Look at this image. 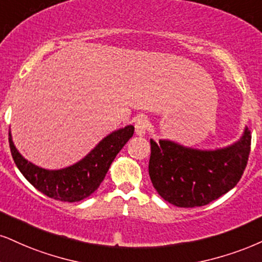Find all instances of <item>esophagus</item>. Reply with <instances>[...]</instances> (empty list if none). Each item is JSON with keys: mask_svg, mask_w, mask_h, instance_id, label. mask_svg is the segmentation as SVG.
<instances>
[{"mask_svg": "<svg viewBox=\"0 0 262 262\" xmlns=\"http://www.w3.org/2000/svg\"><path fill=\"white\" fill-rule=\"evenodd\" d=\"M148 125H149V122H148L147 118H144V116L137 118V120L135 121V131H136V135H138V136H144L146 132L148 131Z\"/></svg>", "mask_w": 262, "mask_h": 262, "instance_id": "esophagus-1", "label": "esophagus"}]
</instances>
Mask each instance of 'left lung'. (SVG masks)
<instances>
[{
	"label": "left lung",
	"instance_id": "8db88e82",
	"mask_svg": "<svg viewBox=\"0 0 262 262\" xmlns=\"http://www.w3.org/2000/svg\"><path fill=\"white\" fill-rule=\"evenodd\" d=\"M250 144L248 128L237 143L217 150H198L171 141L156 143L150 140V181L170 204L180 208L206 205L239 182Z\"/></svg>",
	"mask_w": 262,
	"mask_h": 262
}]
</instances>
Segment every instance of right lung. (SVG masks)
<instances>
[{"label": "right lung", "mask_w": 262, "mask_h": 262, "mask_svg": "<svg viewBox=\"0 0 262 262\" xmlns=\"http://www.w3.org/2000/svg\"><path fill=\"white\" fill-rule=\"evenodd\" d=\"M134 131V126L128 125L112 132L82 160L62 170H45L25 160L13 144L11 131L8 141L15 165L35 188L50 198L74 203L87 198L98 188L116 154L132 137Z\"/></svg>", "instance_id": "1"}]
</instances>
